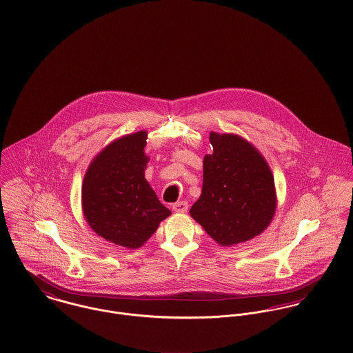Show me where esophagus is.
Segmentation results:
<instances>
[{
	"label": "esophagus",
	"mask_w": 353,
	"mask_h": 353,
	"mask_svg": "<svg viewBox=\"0 0 353 353\" xmlns=\"http://www.w3.org/2000/svg\"><path fill=\"white\" fill-rule=\"evenodd\" d=\"M189 208V203L186 201H178L172 203V210L178 212V213H185Z\"/></svg>",
	"instance_id": "obj_1"
}]
</instances>
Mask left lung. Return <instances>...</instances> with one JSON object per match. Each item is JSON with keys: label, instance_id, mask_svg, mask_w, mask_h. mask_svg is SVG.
I'll use <instances>...</instances> for the list:
<instances>
[{"label": "left lung", "instance_id": "1", "mask_svg": "<svg viewBox=\"0 0 353 353\" xmlns=\"http://www.w3.org/2000/svg\"><path fill=\"white\" fill-rule=\"evenodd\" d=\"M209 140L213 153L203 157L201 197L190 214L217 243L232 246L269 225L276 210L274 179L246 140L213 132Z\"/></svg>", "mask_w": 353, "mask_h": 353}]
</instances>
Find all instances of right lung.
I'll use <instances>...</instances> for the list:
<instances>
[{
	"label": "right lung",
	"mask_w": 353,
	"mask_h": 353,
	"mask_svg": "<svg viewBox=\"0 0 353 353\" xmlns=\"http://www.w3.org/2000/svg\"><path fill=\"white\" fill-rule=\"evenodd\" d=\"M147 133L125 136L91 163L83 182L81 200L91 228L115 245L137 249L171 214L144 176Z\"/></svg>",
	"instance_id": "right-lung-1"
}]
</instances>
